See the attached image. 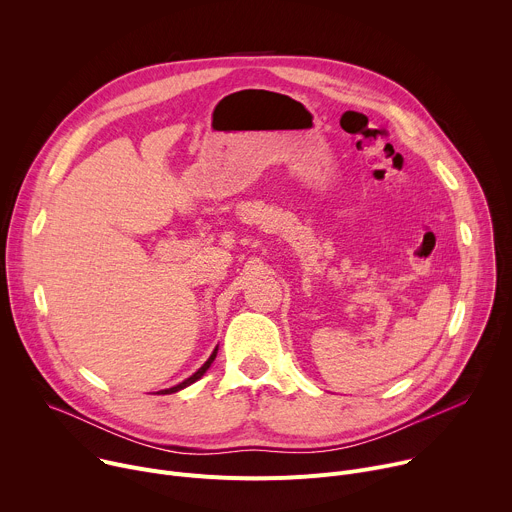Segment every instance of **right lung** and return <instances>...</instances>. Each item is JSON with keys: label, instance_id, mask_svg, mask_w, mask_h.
<instances>
[{"label": "right lung", "instance_id": "1", "mask_svg": "<svg viewBox=\"0 0 512 512\" xmlns=\"http://www.w3.org/2000/svg\"><path fill=\"white\" fill-rule=\"evenodd\" d=\"M216 350H218V348H214V352H212V354H210V358H208V360H206V362H204V364H202V367H200V369H198V371H196V373H194V375H192V377H190V379H186V381H182V383H180V385H176V387H172V389H166V391H160V393H162V395H170V393H176V391H180V389H184V387H188V385H192V383H194V381H198V379H200V377H202V375H204V373H206V371H208V367H210V364H212V360H214V358H216Z\"/></svg>", "mask_w": 512, "mask_h": 512}]
</instances>
